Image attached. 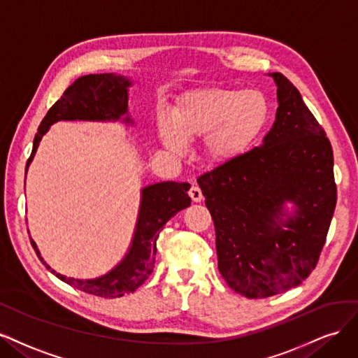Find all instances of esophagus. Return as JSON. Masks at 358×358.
<instances>
[{
	"instance_id": "obj_1",
	"label": "esophagus",
	"mask_w": 358,
	"mask_h": 358,
	"mask_svg": "<svg viewBox=\"0 0 358 358\" xmlns=\"http://www.w3.org/2000/svg\"><path fill=\"white\" fill-rule=\"evenodd\" d=\"M189 194L193 202H201L203 199V194H202V190L199 189V186H196V184H193V186L190 187L189 190Z\"/></svg>"
}]
</instances>
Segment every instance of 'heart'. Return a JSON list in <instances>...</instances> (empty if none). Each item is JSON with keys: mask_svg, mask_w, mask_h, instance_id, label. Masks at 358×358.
Wrapping results in <instances>:
<instances>
[{"mask_svg": "<svg viewBox=\"0 0 358 358\" xmlns=\"http://www.w3.org/2000/svg\"><path fill=\"white\" fill-rule=\"evenodd\" d=\"M269 101L259 90L205 87L177 99L159 135L172 150L203 136V152L214 164H227L255 145L269 122Z\"/></svg>", "mask_w": 358, "mask_h": 358, "instance_id": "heart-1", "label": "heart"}]
</instances>
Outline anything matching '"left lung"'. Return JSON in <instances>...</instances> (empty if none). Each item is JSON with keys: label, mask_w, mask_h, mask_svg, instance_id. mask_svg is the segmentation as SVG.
<instances>
[{"label": "left lung", "mask_w": 358, "mask_h": 358, "mask_svg": "<svg viewBox=\"0 0 358 358\" xmlns=\"http://www.w3.org/2000/svg\"><path fill=\"white\" fill-rule=\"evenodd\" d=\"M269 76L278 108L263 144L198 178L215 227L218 271L250 299L287 292L308 278L336 206L324 129L290 80ZM285 201L295 205L294 213H286Z\"/></svg>", "instance_id": "1"}]
</instances>
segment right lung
Masks as SVG:
<instances>
[{"label":"right lung","mask_w":358,"mask_h":358,"mask_svg":"<svg viewBox=\"0 0 358 358\" xmlns=\"http://www.w3.org/2000/svg\"><path fill=\"white\" fill-rule=\"evenodd\" d=\"M132 86L129 78L116 74H89L77 78L57 99L45 114L38 132L34 138L32 153L27 162V171L36 155L43 135L50 126L59 120H92V122H116L123 120L126 124L134 123L128 114V87ZM27 174V172H25ZM189 182L162 181L150 184L141 190V205L138 214L136 227L129 251L124 259L108 273L95 280L66 278L65 275L50 269L43 262L36 242L31 244L40 260L57 278L78 290L101 297H122L134 293L143 285L155 268L156 241L159 232L171 217L187 208L192 199L187 190Z\"/></svg>","instance_id":"1"}]
</instances>
